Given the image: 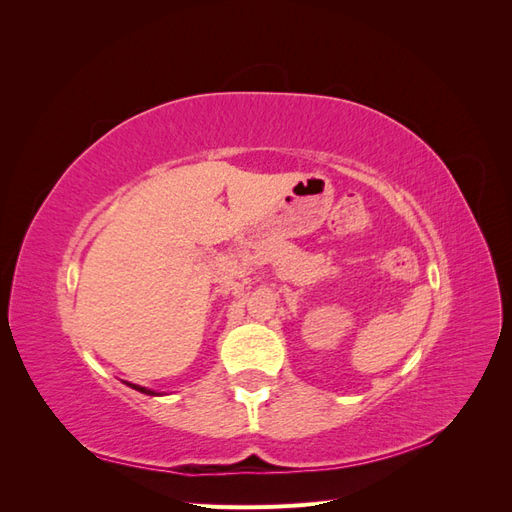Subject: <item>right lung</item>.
Masks as SVG:
<instances>
[{"label": "right lung", "instance_id": "1", "mask_svg": "<svg viewBox=\"0 0 512 512\" xmlns=\"http://www.w3.org/2000/svg\"><path fill=\"white\" fill-rule=\"evenodd\" d=\"M128 386H132V389H136V391H141V393H145V395H156L153 391H149V389H145V386H136V384H130V382H126Z\"/></svg>", "mask_w": 512, "mask_h": 512}]
</instances>
